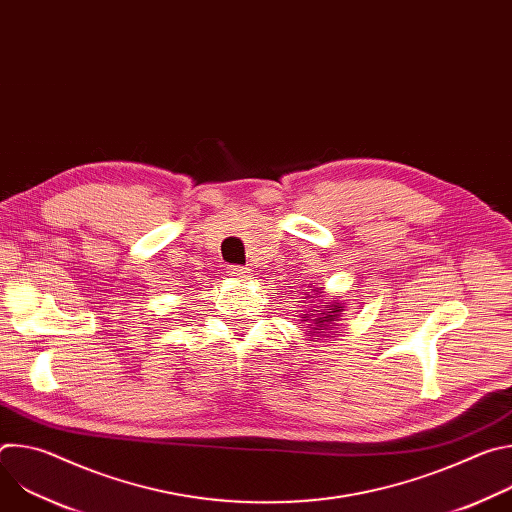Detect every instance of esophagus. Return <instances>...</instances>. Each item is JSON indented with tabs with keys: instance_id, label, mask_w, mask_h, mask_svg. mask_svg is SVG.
Here are the masks:
<instances>
[{
	"instance_id": "1",
	"label": "esophagus",
	"mask_w": 512,
	"mask_h": 512,
	"mask_svg": "<svg viewBox=\"0 0 512 512\" xmlns=\"http://www.w3.org/2000/svg\"><path fill=\"white\" fill-rule=\"evenodd\" d=\"M249 269L247 267H243V265H229L227 267V275H231V277H235V279H245V277H249Z\"/></svg>"
}]
</instances>
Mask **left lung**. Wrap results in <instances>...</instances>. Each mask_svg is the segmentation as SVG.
<instances>
[{"label": "left lung", "mask_w": 512, "mask_h": 512, "mask_svg": "<svg viewBox=\"0 0 512 512\" xmlns=\"http://www.w3.org/2000/svg\"><path fill=\"white\" fill-rule=\"evenodd\" d=\"M310 294H318V298H320V294H324V291L320 289V287H316V289H304V300H312V296ZM306 304V302H304ZM330 306H328V312H322V316H316V314H312V318L314 320H310L312 324H308V326H314L312 330L316 332V334H320L322 330H328V326H334V322L338 320V314H340V304L334 300V302H328ZM314 312H318V310H314ZM306 318H310V314H306ZM312 334V332H310Z\"/></svg>", "instance_id": "obj_1"}]
</instances>
